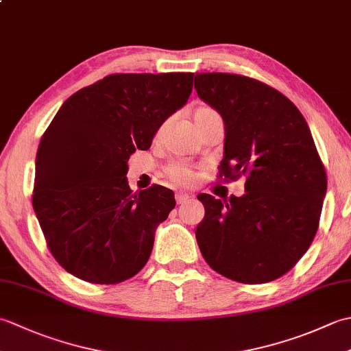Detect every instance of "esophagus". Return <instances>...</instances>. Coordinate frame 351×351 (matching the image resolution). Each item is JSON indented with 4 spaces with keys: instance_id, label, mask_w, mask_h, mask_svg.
<instances>
[{
    "instance_id": "34e87169",
    "label": "esophagus",
    "mask_w": 351,
    "mask_h": 351,
    "mask_svg": "<svg viewBox=\"0 0 351 351\" xmlns=\"http://www.w3.org/2000/svg\"><path fill=\"white\" fill-rule=\"evenodd\" d=\"M191 197H193L191 195H189V193H184V191H178V193H176V196H175V199H176V204H178V205L189 202V200H191Z\"/></svg>"
}]
</instances>
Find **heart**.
<instances>
[{
    "label": "heart",
    "instance_id": "b5f03b06",
    "mask_svg": "<svg viewBox=\"0 0 351 351\" xmlns=\"http://www.w3.org/2000/svg\"><path fill=\"white\" fill-rule=\"evenodd\" d=\"M205 113H214V110L202 107V108L196 110L195 116L205 114ZM169 175H170L171 180H175L176 182L184 184V185L193 182V173L190 171V169L182 166V164H171V166L169 167Z\"/></svg>",
    "mask_w": 351,
    "mask_h": 351
}]
</instances>
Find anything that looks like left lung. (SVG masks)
I'll return each instance as SVG.
<instances>
[{
	"mask_svg": "<svg viewBox=\"0 0 351 351\" xmlns=\"http://www.w3.org/2000/svg\"><path fill=\"white\" fill-rule=\"evenodd\" d=\"M197 96L221 116V173L245 176L244 195L221 202L199 195L196 228L213 270L241 283H265L295 265L314 240L327 190L309 126L273 87L234 73H196Z\"/></svg>",
	"mask_w": 351,
	"mask_h": 351,
	"instance_id": "obj_1",
	"label": "left lung"
}]
</instances>
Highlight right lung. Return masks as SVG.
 Wrapping results in <instances>:
<instances>
[{
	"label": "right lung",
	"instance_id": "1",
	"mask_svg": "<svg viewBox=\"0 0 351 351\" xmlns=\"http://www.w3.org/2000/svg\"><path fill=\"white\" fill-rule=\"evenodd\" d=\"M193 77L113 73L66 99L45 131L33 208L51 253L75 278L113 285L147 263L175 195L161 185L132 193L128 160L187 104Z\"/></svg>",
	"mask_w": 351,
	"mask_h": 351
}]
</instances>
